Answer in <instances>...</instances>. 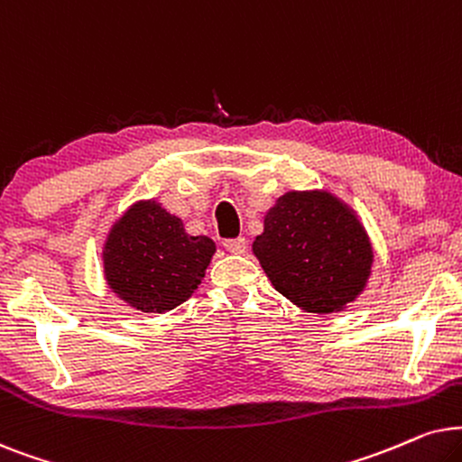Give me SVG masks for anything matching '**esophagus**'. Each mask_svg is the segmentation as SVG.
Masks as SVG:
<instances>
[{"label": "esophagus", "instance_id": "obj_1", "mask_svg": "<svg viewBox=\"0 0 462 462\" xmlns=\"http://www.w3.org/2000/svg\"><path fill=\"white\" fill-rule=\"evenodd\" d=\"M224 247H226V251H230V254L241 255V254H245V249H247V241H245L243 236L227 238V241H224Z\"/></svg>", "mask_w": 462, "mask_h": 462}]
</instances>
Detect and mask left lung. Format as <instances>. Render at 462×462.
Masks as SVG:
<instances>
[{
  "label": "left lung",
  "instance_id": "obj_1",
  "mask_svg": "<svg viewBox=\"0 0 462 462\" xmlns=\"http://www.w3.org/2000/svg\"><path fill=\"white\" fill-rule=\"evenodd\" d=\"M254 254L276 291L315 315L340 312L355 302L374 263L364 224L325 189L279 196L263 215Z\"/></svg>",
  "mask_w": 462,
  "mask_h": 462
}]
</instances>
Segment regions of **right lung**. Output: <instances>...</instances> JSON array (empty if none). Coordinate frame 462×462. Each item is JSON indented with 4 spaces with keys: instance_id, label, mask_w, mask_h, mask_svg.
Instances as JSON below:
<instances>
[{
    "instance_id": "add662e5",
    "label": "right lung",
    "mask_w": 462,
    "mask_h": 462,
    "mask_svg": "<svg viewBox=\"0 0 462 462\" xmlns=\"http://www.w3.org/2000/svg\"><path fill=\"white\" fill-rule=\"evenodd\" d=\"M213 254L211 238L189 236L160 202L139 200L109 227L103 273L131 309L162 315L199 289Z\"/></svg>"
}]
</instances>
